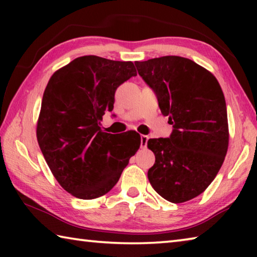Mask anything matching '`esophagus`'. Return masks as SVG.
<instances>
[{
    "label": "esophagus",
    "mask_w": 257,
    "mask_h": 257,
    "mask_svg": "<svg viewBox=\"0 0 257 257\" xmlns=\"http://www.w3.org/2000/svg\"><path fill=\"white\" fill-rule=\"evenodd\" d=\"M147 141H149V137L145 136V135H142L141 136V147L142 149H146Z\"/></svg>",
    "instance_id": "1"
}]
</instances>
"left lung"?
<instances>
[{
  "instance_id": "1",
  "label": "left lung",
  "mask_w": 257,
  "mask_h": 257,
  "mask_svg": "<svg viewBox=\"0 0 257 257\" xmlns=\"http://www.w3.org/2000/svg\"><path fill=\"white\" fill-rule=\"evenodd\" d=\"M135 64L173 127L169 138L147 142L155 155L147 177L167 201H190L211 185L227 154L229 125L222 89L210 71L181 56Z\"/></svg>"
}]
</instances>
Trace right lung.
Returning <instances> with one entry per match:
<instances>
[{"instance_id":"add662e5","label":"right lung","mask_w":257,"mask_h":257,"mask_svg":"<svg viewBox=\"0 0 257 257\" xmlns=\"http://www.w3.org/2000/svg\"><path fill=\"white\" fill-rule=\"evenodd\" d=\"M136 75L132 61L85 55L47 82L37 142L56 181L72 196L93 199L108 193L141 146L136 132L116 136L101 128L105 111L113 110L115 89Z\"/></svg>"}]
</instances>
